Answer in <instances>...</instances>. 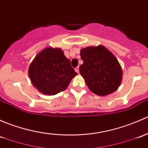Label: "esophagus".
Masks as SVG:
<instances>
[{
  "label": "esophagus",
  "instance_id": "1",
  "mask_svg": "<svg viewBox=\"0 0 148 148\" xmlns=\"http://www.w3.org/2000/svg\"><path fill=\"white\" fill-rule=\"evenodd\" d=\"M74 70H75L76 72H77L79 74V68L78 67V66H77V67H76L75 69H74Z\"/></svg>",
  "mask_w": 148,
  "mask_h": 148
}]
</instances>
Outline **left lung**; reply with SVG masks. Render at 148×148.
Masks as SVG:
<instances>
[{"instance_id":"8db88e82","label":"left lung","mask_w":148,"mask_h":148,"mask_svg":"<svg viewBox=\"0 0 148 148\" xmlns=\"http://www.w3.org/2000/svg\"><path fill=\"white\" fill-rule=\"evenodd\" d=\"M84 63L79 72L88 88L99 96H106L119 88L122 80V69L119 61L103 45L87 47L81 49Z\"/></svg>"}]
</instances>
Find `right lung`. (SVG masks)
Listing matches in <instances>:
<instances>
[{"label":"right lung","mask_w":148,"mask_h":148,"mask_svg":"<svg viewBox=\"0 0 148 148\" xmlns=\"http://www.w3.org/2000/svg\"><path fill=\"white\" fill-rule=\"evenodd\" d=\"M28 75L40 92L52 96L64 91L77 73L61 49L47 47L31 62Z\"/></svg>","instance_id":"right-lung-1"}]
</instances>
